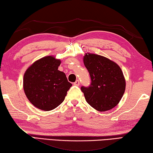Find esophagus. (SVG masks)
<instances>
[{"instance_id": "esophagus-1", "label": "esophagus", "mask_w": 153, "mask_h": 153, "mask_svg": "<svg viewBox=\"0 0 153 153\" xmlns=\"http://www.w3.org/2000/svg\"><path fill=\"white\" fill-rule=\"evenodd\" d=\"M74 85H76V86H79L80 82H79V80H76V81L74 83Z\"/></svg>"}]
</instances>
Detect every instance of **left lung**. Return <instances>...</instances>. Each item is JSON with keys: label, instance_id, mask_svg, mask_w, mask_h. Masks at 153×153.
Masks as SVG:
<instances>
[{"label": "left lung", "instance_id": "obj_1", "mask_svg": "<svg viewBox=\"0 0 153 153\" xmlns=\"http://www.w3.org/2000/svg\"><path fill=\"white\" fill-rule=\"evenodd\" d=\"M83 63L91 78L90 86L81 88L87 102L99 111L113 109L125 91L126 81L121 68L113 61L96 54L86 53Z\"/></svg>", "mask_w": 153, "mask_h": 153}]
</instances>
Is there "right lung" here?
<instances>
[{
    "label": "right lung",
    "instance_id": "obj_1",
    "mask_svg": "<svg viewBox=\"0 0 153 153\" xmlns=\"http://www.w3.org/2000/svg\"><path fill=\"white\" fill-rule=\"evenodd\" d=\"M60 59L53 56L39 59L26 70L23 88L35 107L44 111L55 109L64 100L72 84L64 72L58 70Z\"/></svg>",
    "mask_w": 153,
    "mask_h": 153
}]
</instances>
